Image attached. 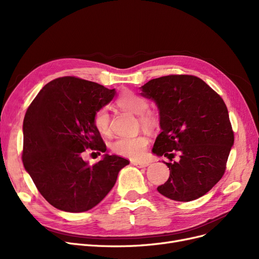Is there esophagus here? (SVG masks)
Segmentation results:
<instances>
[{
	"label": "esophagus",
	"instance_id": "esophagus-1",
	"mask_svg": "<svg viewBox=\"0 0 259 259\" xmlns=\"http://www.w3.org/2000/svg\"><path fill=\"white\" fill-rule=\"evenodd\" d=\"M132 165L138 167V168H145V167L149 166V162H147V161H132Z\"/></svg>",
	"mask_w": 259,
	"mask_h": 259
}]
</instances>
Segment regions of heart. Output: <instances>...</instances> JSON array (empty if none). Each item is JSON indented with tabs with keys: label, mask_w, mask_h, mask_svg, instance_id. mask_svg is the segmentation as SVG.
Here are the masks:
<instances>
[{
	"label": "heart",
	"mask_w": 259,
	"mask_h": 259,
	"mask_svg": "<svg viewBox=\"0 0 259 259\" xmlns=\"http://www.w3.org/2000/svg\"><path fill=\"white\" fill-rule=\"evenodd\" d=\"M116 104L122 110L140 115V122L144 128L153 129L157 125L156 117L150 111H147L149 108L147 100L141 95L131 91H126L117 98ZM93 125L102 134H107L109 132L110 130V115H109L107 108L103 107L95 111L93 115ZM147 145L148 140L143 135L119 137L112 142L111 149L118 155L130 158H140L143 156Z\"/></svg>",
	"instance_id": "b5f03b06"
}]
</instances>
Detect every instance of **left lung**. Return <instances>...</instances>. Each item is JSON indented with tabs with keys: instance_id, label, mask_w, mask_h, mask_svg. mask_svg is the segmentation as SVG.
Returning a JSON list of instances; mask_svg holds the SVG:
<instances>
[{
	"instance_id": "left-lung-1",
	"label": "left lung",
	"mask_w": 259,
	"mask_h": 259,
	"mask_svg": "<svg viewBox=\"0 0 259 259\" xmlns=\"http://www.w3.org/2000/svg\"><path fill=\"white\" fill-rule=\"evenodd\" d=\"M141 95L155 103L161 132L152 153L180 160L165 162L168 181L157 191L176 201L205 195L220 182L234 144L228 109L223 99L199 77L167 75L149 80Z\"/></svg>"
}]
</instances>
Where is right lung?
Masks as SVG:
<instances>
[{
  "label": "right lung",
  "mask_w": 259,
  "mask_h": 259,
  "mask_svg": "<svg viewBox=\"0 0 259 259\" xmlns=\"http://www.w3.org/2000/svg\"><path fill=\"white\" fill-rule=\"evenodd\" d=\"M115 89L74 76L49 81L27 109L23 121V164L38 192L61 211L85 212L113 188L129 160L104 154L90 166L86 149L106 151L93 125L95 111L110 103ZM101 154V153H100Z\"/></svg>",
  "instance_id": "add662e5"
}]
</instances>
